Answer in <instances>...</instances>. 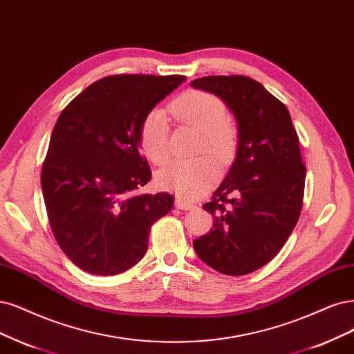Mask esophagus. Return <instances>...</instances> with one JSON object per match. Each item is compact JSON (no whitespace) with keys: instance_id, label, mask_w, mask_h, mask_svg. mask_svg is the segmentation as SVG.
Returning <instances> with one entry per match:
<instances>
[{"instance_id":"obj_1","label":"esophagus","mask_w":354,"mask_h":354,"mask_svg":"<svg viewBox=\"0 0 354 354\" xmlns=\"http://www.w3.org/2000/svg\"><path fill=\"white\" fill-rule=\"evenodd\" d=\"M176 208H178L181 211H192V209L196 208V203H193V202L186 201L183 198H177L176 199Z\"/></svg>"}]
</instances>
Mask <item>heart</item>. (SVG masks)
I'll use <instances>...</instances> for the list:
<instances>
[{
    "label": "heart",
    "instance_id": "obj_1",
    "mask_svg": "<svg viewBox=\"0 0 354 354\" xmlns=\"http://www.w3.org/2000/svg\"><path fill=\"white\" fill-rule=\"evenodd\" d=\"M169 113L180 123L201 133L198 152H208L218 161L228 162L236 153L237 129L227 120V108L215 95L189 91L169 104ZM140 146L155 164H164L169 156V126L165 109L156 106L146 114L140 126ZM219 169L211 156L190 161H173L160 169L156 181L162 189L193 198L209 189Z\"/></svg>",
    "mask_w": 354,
    "mask_h": 354
}]
</instances>
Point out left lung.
Segmentation results:
<instances>
[{"label":"left lung","mask_w":354,"mask_h":354,"mask_svg":"<svg viewBox=\"0 0 354 354\" xmlns=\"http://www.w3.org/2000/svg\"><path fill=\"white\" fill-rule=\"evenodd\" d=\"M192 88L218 96L237 120V152L203 209L209 233L193 240L199 258L225 275L259 270L283 249L300 216L306 167L286 105L246 76H208Z\"/></svg>","instance_id":"obj_1"}]
</instances>
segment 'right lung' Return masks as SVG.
<instances>
[{"label": "right lung", "instance_id": "1", "mask_svg": "<svg viewBox=\"0 0 354 354\" xmlns=\"http://www.w3.org/2000/svg\"><path fill=\"white\" fill-rule=\"evenodd\" d=\"M185 76L117 75L96 80L59 114L41 185L54 237L93 275H117L146 253L151 227L173 194H138L152 177L139 151L142 121Z\"/></svg>", "mask_w": 354, "mask_h": 354}]
</instances>
